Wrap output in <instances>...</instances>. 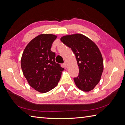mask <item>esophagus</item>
Instances as JSON below:
<instances>
[{"label": "esophagus", "mask_w": 125, "mask_h": 125, "mask_svg": "<svg viewBox=\"0 0 125 125\" xmlns=\"http://www.w3.org/2000/svg\"><path fill=\"white\" fill-rule=\"evenodd\" d=\"M63 66H64L65 68H67V62H65L64 63H63Z\"/></svg>", "instance_id": "1"}]
</instances>
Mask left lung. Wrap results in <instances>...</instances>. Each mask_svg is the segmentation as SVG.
I'll list each match as a JSON object with an SVG mask.
<instances>
[{
    "mask_svg": "<svg viewBox=\"0 0 125 125\" xmlns=\"http://www.w3.org/2000/svg\"><path fill=\"white\" fill-rule=\"evenodd\" d=\"M60 40L71 48L79 67V74L74 78L76 86L81 90H93L101 79L103 71V60L97 46L81 34L65 35Z\"/></svg>",
    "mask_w": 125,
    "mask_h": 125,
    "instance_id": "left-lung-1",
    "label": "left lung"
}]
</instances>
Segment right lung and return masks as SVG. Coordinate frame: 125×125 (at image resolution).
<instances>
[{
    "label": "right lung",
    "instance_id": "obj_1",
    "mask_svg": "<svg viewBox=\"0 0 125 125\" xmlns=\"http://www.w3.org/2000/svg\"><path fill=\"white\" fill-rule=\"evenodd\" d=\"M57 36L42 34L35 37L25 48L21 58L23 73L30 86L46 93L57 85L64 70L55 62V53L51 51Z\"/></svg>",
    "mask_w": 125,
    "mask_h": 125
}]
</instances>
